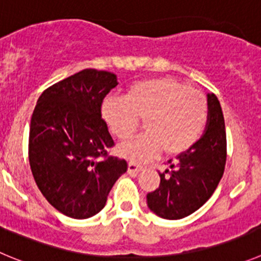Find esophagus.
<instances>
[{
    "mask_svg": "<svg viewBox=\"0 0 261 261\" xmlns=\"http://www.w3.org/2000/svg\"><path fill=\"white\" fill-rule=\"evenodd\" d=\"M140 169H142V165H139V164L134 163V161H130V163H128V173H130V174H136Z\"/></svg>",
    "mask_w": 261,
    "mask_h": 261,
    "instance_id": "obj_1",
    "label": "esophagus"
}]
</instances>
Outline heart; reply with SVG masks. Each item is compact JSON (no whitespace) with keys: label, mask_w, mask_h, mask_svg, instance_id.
<instances>
[{"label":"heart","mask_w":261,"mask_h":261,"mask_svg":"<svg viewBox=\"0 0 261 261\" xmlns=\"http://www.w3.org/2000/svg\"><path fill=\"white\" fill-rule=\"evenodd\" d=\"M101 117L110 133L126 140L145 119V133L119 145L122 156L148 161L165 149L180 154L194 147L208 122L210 109L203 93L171 78L138 82L125 97H107Z\"/></svg>","instance_id":"b5f03b06"}]
</instances>
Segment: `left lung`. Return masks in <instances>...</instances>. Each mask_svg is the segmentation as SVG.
I'll use <instances>...</instances> for the list:
<instances>
[{"instance_id":"8db88e82","label":"left lung","mask_w":261,"mask_h":261,"mask_svg":"<svg viewBox=\"0 0 261 261\" xmlns=\"http://www.w3.org/2000/svg\"><path fill=\"white\" fill-rule=\"evenodd\" d=\"M210 117L204 135L189 151L169 160L160 186L147 195L148 208L159 217L179 220L198 211L217 189L226 164V131L221 105L206 95Z\"/></svg>"}]
</instances>
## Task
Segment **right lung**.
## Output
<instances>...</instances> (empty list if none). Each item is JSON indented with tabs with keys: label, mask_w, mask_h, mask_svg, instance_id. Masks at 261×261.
I'll return each mask as SVG.
<instances>
[{
	"label": "right lung",
	"mask_w": 261,
	"mask_h": 261,
	"mask_svg": "<svg viewBox=\"0 0 261 261\" xmlns=\"http://www.w3.org/2000/svg\"><path fill=\"white\" fill-rule=\"evenodd\" d=\"M113 72L86 69L46 88L32 113L28 160L44 198L65 216L83 220L105 206L127 161L108 153L114 140L101 118Z\"/></svg>",
	"instance_id": "1"
}]
</instances>
